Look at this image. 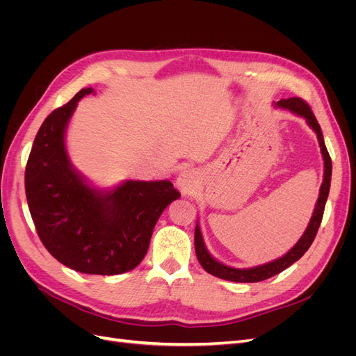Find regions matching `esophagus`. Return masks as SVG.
I'll list each match as a JSON object with an SVG mask.
<instances>
[{
	"instance_id": "obj_1",
	"label": "esophagus",
	"mask_w": 356,
	"mask_h": 356,
	"mask_svg": "<svg viewBox=\"0 0 356 356\" xmlns=\"http://www.w3.org/2000/svg\"><path fill=\"white\" fill-rule=\"evenodd\" d=\"M199 179L195 172L190 169H184L179 172V175L177 178V187L181 190L182 195H191L193 191L197 188Z\"/></svg>"
}]
</instances>
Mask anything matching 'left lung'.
<instances>
[{
	"mask_svg": "<svg viewBox=\"0 0 356 356\" xmlns=\"http://www.w3.org/2000/svg\"><path fill=\"white\" fill-rule=\"evenodd\" d=\"M277 106L281 108L289 110L291 113H294L300 117L306 118L307 124L314 129L316 136H318V143L321 147V153L322 157H324V181H322V186L319 190V197L316 202V207L314 211V215H312L310 222L307 225L306 232L301 236L300 241L291 248V250L281 258H277L275 261H270L263 266H257V267H251V268H234V267H229L220 261L215 260V258L208 252L207 246H204L203 238H202V232L199 224L196 225L195 230V250H196V255L197 260L200 263V266L207 270L208 273L217 276L220 279H225V281H232V282H260L264 281V279L272 277L277 273L284 272L285 268H288L291 264L296 263L297 260H300L301 257L305 255V252L309 250L312 242L315 241V236L318 233V229L322 221V215H324V209H325V203L328 199V193H330V184H331V157L328 154V149L325 147L324 143V136H322V131L321 126L316 120V117L314 114V111L310 110V106L301 99V98H289V99H281L276 102Z\"/></svg>",
	"mask_w": 356,
	"mask_h": 356,
	"instance_id": "1",
	"label": "left lung"
}]
</instances>
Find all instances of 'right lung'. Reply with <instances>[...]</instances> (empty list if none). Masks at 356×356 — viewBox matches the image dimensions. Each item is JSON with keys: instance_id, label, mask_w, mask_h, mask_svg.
Listing matches in <instances>:
<instances>
[{"instance_id": "add662e5", "label": "right lung", "mask_w": 356, "mask_h": 356, "mask_svg": "<svg viewBox=\"0 0 356 356\" xmlns=\"http://www.w3.org/2000/svg\"><path fill=\"white\" fill-rule=\"evenodd\" d=\"M92 92L81 89L41 124L28 157L25 191L40 239L59 263L111 276L143 261L161 212L181 195L166 179H131L99 191L71 166L65 129L77 102Z\"/></svg>"}]
</instances>
